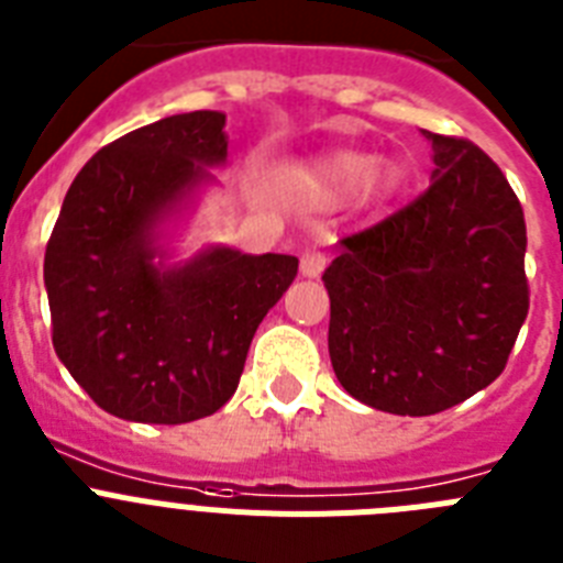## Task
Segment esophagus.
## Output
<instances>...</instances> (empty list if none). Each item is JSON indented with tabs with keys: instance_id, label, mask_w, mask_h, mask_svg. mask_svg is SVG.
Wrapping results in <instances>:
<instances>
[{
	"instance_id": "obj_1",
	"label": "esophagus",
	"mask_w": 563,
	"mask_h": 563,
	"mask_svg": "<svg viewBox=\"0 0 563 563\" xmlns=\"http://www.w3.org/2000/svg\"><path fill=\"white\" fill-rule=\"evenodd\" d=\"M322 268H325V254L302 252V257H300V275L302 277H320Z\"/></svg>"
}]
</instances>
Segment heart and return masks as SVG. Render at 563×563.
Returning <instances> with one entry per match:
<instances>
[{
	"mask_svg": "<svg viewBox=\"0 0 563 563\" xmlns=\"http://www.w3.org/2000/svg\"><path fill=\"white\" fill-rule=\"evenodd\" d=\"M283 187L302 207L317 212H334L342 207L379 209L397 198L402 187V169L397 161L376 158L363 150H334L311 161L283 169Z\"/></svg>",
	"mask_w": 563,
	"mask_h": 563,
	"instance_id": "heart-1",
	"label": "heart"
}]
</instances>
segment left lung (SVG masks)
I'll return each instance as SVG.
<instances>
[{"instance_id": "1", "label": "left lung", "mask_w": 563, "mask_h": 563, "mask_svg": "<svg viewBox=\"0 0 563 563\" xmlns=\"http://www.w3.org/2000/svg\"><path fill=\"white\" fill-rule=\"evenodd\" d=\"M422 135L428 192L340 241L322 275L336 379L397 417H430L487 388L530 309L525 212L507 178L471 141Z\"/></svg>"}]
</instances>
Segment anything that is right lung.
Wrapping results in <instances>:
<instances>
[{
	"label": "right lung",
	"instance_id": "1",
	"mask_svg": "<svg viewBox=\"0 0 563 563\" xmlns=\"http://www.w3.org/2000/svg\"><path fill=\"white\" fill-rule=\"evenodd\" d=\"M227 115L195 110L126 133L70 184L45 252L53 349L126 422H195L232 399L249 345L297 277L291 254L203 246L173 261L180 223L227 166Z\"/></svg>",
	"mask_w": 563,
	"mask_h": 563
}]
</instances>
